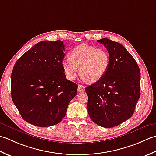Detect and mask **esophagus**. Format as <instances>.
<instances>
[{
    "label": "esophagus",
    "mask_w": 156,
    "mask_h": 156,
    "mask_svg": "<svg viewBox=\"0 0 156 156\" xmlns=\"http://www.w3.org/2000/svg\"><path fill=\"white\" fill-rule=\"evenodd\" d=\"M78 92H83L85 91V87L81 85H78V89H77Z\"/></svg>",
    "instance_id": "34e87169"
}]
</instances>
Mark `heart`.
Returning a JSON list of instances; mask_svg holds the SVG:
<instances>
[{
  "mask_svg": "<svg viewBox=\"0 0 156 156\" xmlns=\"http://www.w3.org/2000/svg\"><path fill=\"white\" fill-rule=\"evenodd\" d=\"M110 57L104 48L81 44L72 50L70 58L62 60V65L66 77L74 80L79 73L84 80L95 83L100 80L109 68Z\"/></svg>",
  "mask_w": 156,
  "mask_h": 156,
  "instance_id": "b5f03b06",
  "label": "heart"
}]
</instances>
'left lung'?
I'll return each mask as SVG.
<instances>
[{
  "label": "left lung",
  "instance_id": "8db88e82",
  "mask_svg": "<svg viewBox=\"0 0 156 156\" xmlns=\"http://www.w3.org/2000/svg\"><path fill=\"white\" fill-rule=\"evenodd\" d=\"M106 47L110 61L100 80L85 88L87 112L104 128L119 125L131 118L140 97V70L134 58L120 43L107 38L97 40Z\"/></svg>",
  "mask_w": 156,
  "mask_h": 156
}]
</instances>
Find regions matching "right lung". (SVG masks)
Here are the masks:
<instances>
[{
  "label": "right lung",
  "instance_id": "obj_1",
  "mask_svg": "<svg viewBox=\"0 0 156 156\" xmlns=\"http://www.w3.org/2000/svg\"><path fill=\"white\" fill-rule=\"evenodd\" d=\"M61 40L42 41L19 58L11 73V98L25 121L46 127L59 123L77 94L62 69Z\"/></svg>",
  "mask_w": 156,
  "mask_h": 156
}]
</instances>
